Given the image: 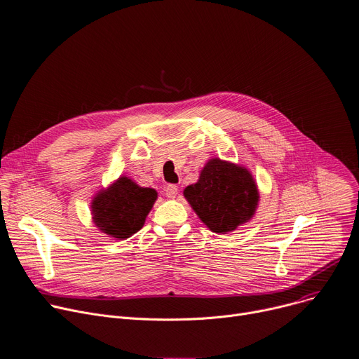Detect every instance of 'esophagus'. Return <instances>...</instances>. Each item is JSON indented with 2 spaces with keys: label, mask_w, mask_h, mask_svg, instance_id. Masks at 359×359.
Wrapping results in <instances>:
<instances>
[{
  "label": "esophagus",
  "mask_w": 359,
  "mask_h": 359,
  "mask_svg": "<svg viewBox=\"0 0 359 359\" xmlns=\"http://www.w3.org/2000/svg\"><path fill=\"white\" fill-rule=\"evenodd\" d=\"M164 192L169 198H176V195L179 192V187L176 184H167L165 189H164Z\"/></svg>",
  "instance_id": "obj_1"
}]
</instances>
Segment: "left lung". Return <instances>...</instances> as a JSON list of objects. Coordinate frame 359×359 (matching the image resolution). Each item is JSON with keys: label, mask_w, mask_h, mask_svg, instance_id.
Segmentation results:
<instances>
[{"label": "left lung", "mask_w": 359, "mask_h": 359, "mask_svg": "<svg viewBox=\"0 0 359 359\" xmlns=\"http://www.w3.org/2000/svg\"><path fill=\"white\" fill-rule=\"evenodd\" d=\"M183 195L201 221L217 233L248 222L259 199L257 183L245 167L221 158H210L199 180L187 186Z\"/></svg>", "instance_id": "8db88e82"}]
</instances>
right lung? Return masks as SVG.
Wrapping results in <instances>:
<instances>
[{
  "instance_id": "right-lung-1",
  "label": "right lung",
  "mask_w": 359,
  "mask_h": 359,
  "mask_svg": "<svg viewBox=\"0 0 359 359\" xmlns=\"http://www.w3.org/2000/svg\"><path fill=\"white\" fill-rule=\"evenodd\" d=\"M156 199L154 189L141 187L121 176L93 198L90 205L93 224L101 232L116 240H126L144 225Z\"/></svg>"
}]
</instances>
